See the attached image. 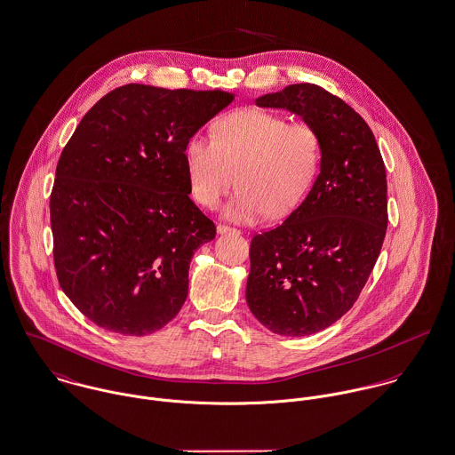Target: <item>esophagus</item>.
<instances>
[{"mask_svg": "<svg viewBox=\"0 0 455 455\" xmlns=\"http://www.w3.org/2000/svg\"><path fill=\"white\" fill-rule=\"evenodd\" d=\"M217 233H219V235H231V233H240V231H236V229H233V228H228V226L219 224V226H217Z\"/></svg>", "mask_w": 455, "mask_h": 455, "instance_id": "1", "label": "esophagus"}]
</instances>
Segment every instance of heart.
<instances>
[{"instance_id":"1","label":"heart","mask_w":455,"mask_h":455,"mask_svg":"<svg viewBox=\"0 0 455 455\" xmlns=\"http://www.w3.org/2000/svg\"><path fill=\"white\" fill-rule=\"evenodd\" d=\"M320 158V137L311 124H289L253 108L217 120L213 140L195 133L184 148L195 200L215 208L236 182L240 189L222 215L247 226L297 207L316 177Z\"/></svg>"}]
</instances>
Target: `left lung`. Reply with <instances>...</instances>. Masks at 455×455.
<instances>
[{
    "instance_id": "obj_1",
    "label": "left lung",
    "mask_w": 455,
    "mask_h": 455,
    "mask_svg": "<svg viewBox=\"0 0 455 455\" xmlns=\"http://www.w3.org/2000/svg\"><path fill=\"white\" fill-rule=\"evenodd\" d=\"M311 124L320 173L287 220L250 243L247 304L271 331L302 337L329 329L365 287L387 228L386 166L371 126L318 84H289L255 99Z\"/></svg>"
}]
</instances>
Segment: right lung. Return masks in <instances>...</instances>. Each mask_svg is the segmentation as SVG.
I'll use <instances>...</instances> for the list:
<instances>
[{
	"instance_id": "1",
	"label": "right lung",
	"mask_w": 455,
	"mask_h": 455,
	"mask_svg": "<svg viewBox=\"0 0 455 455\" xmlns=\"http://www.w3.org/2000/svg\"><path fill=\"white\" fill-rule=\"evenodd\" d=\"M233 100L130 83L76 126L50 196L53 260L64 293L95 325L140 337L180 311L193 253L215 238L189 198L184 148Z\"/></svg>"
}]
</instances>
